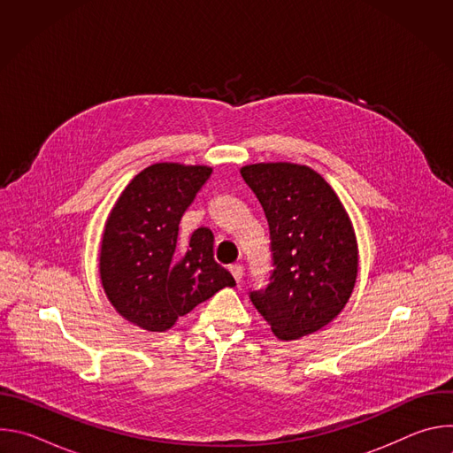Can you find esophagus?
Returning <instances> with one entry per match:
<instances>
[{"label":"esophagus","mask_w":453,"mask_h":453,"mask_svg":"<svg viewBox=\"0 0 453 453\" xmlns=\"http://www.w3.org/2000/svg\"><path fill=\"white\" fill-rule=\"evenodd\" d=\"M229 273L233 274V278L236 280V283L242 281V276H243V267H242V265H231V267H229Z\"/></svg>","instance_id":"obj_1"}]
</instances>
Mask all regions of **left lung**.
<instances>
[{"mask_svg":"<svg viewBox=\"0 0 453 453\" xmlns=\"http://www.w3.org/2000/svg\"><path fill=\"white\" fill-rule=\"evenodd\" d=\"M271 231L273 276L250 292L280 341L319 332L342 311L357 283L358 245L348 211L315 170L294 163L240 168Z\"/></svg>","mask_w":453,"mask_h":453,"instance_id":"1","label":"left lung"}]
</instances>
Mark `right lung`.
I'll use <instances>...</instances> for the list:
<instances>
[{
  "label": "right lung",
  "mask_w": 453,
  "mask_h": 453,
  "mask_svg": "<svg viewBox=\"0 0 453 453\" xmlns=\"http://www.w3.org/2000/svg\"><path fill=\"white\" fill-rule=\"evenodd\" d=\"M213 168L156 163L125 186L100 247V281L116 311L147 332H166L179 317L234 287L213 260V233L179 242V222Z\"/></svg>",
  "instance_id": "right-lung-1"
}]
</instances>
